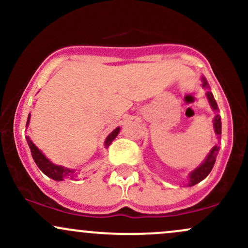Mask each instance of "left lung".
<instances>
[{
	"label": "left lung",
	"mask_w": 248,
	"mask_h": 248,
	"mask_svg": "<svg viewBox=\"0 0 248 248\" xmlns=\"http://www.w3.org/2000/svg\"><path fill=\"white\" fill-rule=\"evenodd\" d=\"M203 87L209 88V85H207V82L204 78H203ZM206 96H207V99H209L211 107L216 110V112H218L217 102H216L215 98H213L212 93L210 92V91H209V92H206ZM213 127H215L216 134H217V135H220V134H221V122H220V116H219L218 114L215 116V119H213ZM218 150H219V148L217 146L213 147L211 149V152H210L209 155H207L206 160L204 161L203 163H202L201 166L197 168V169H195L191 173H190L189 183H187V186H195V184L199 183V182L203 181V179L205 178L210 172H211L212 168H213V166H215V162H216V157H217Z\"/></svg>",
	"instance_id": "1"
}]
</instances>
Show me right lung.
I'll use <instances>...</instances> for the list:
<instances>
[{
  "instance_id": "add662e5",
  "label": "right lung",
  "mask_w": 248,
  "mask_h": 248,
  "mask_svg": "<svg viewBox=\"0 0 248 248\" xmlns=\"http://www.w3.org/2000/svg\"><path fill=\"white\" fill-rule=\"evenodd\" d=\"M29 119H30V114H29V116H28L27 124H29ZM119 132H120V128L119 127L115 128V129L107 136L106 141H105V146L106 147L109 146V144L113 142V140H114L116 136H118ZM27 139H28V144H29V147L31 149V155H32L33 161H35L37 167L42 170V172H44L45 175L49 176L50 178L55 179V181H62V178H64L65 176L73 173V170H70V169H67V168H64L61 166H56V164H53L52 162H50L44 155H43V153L41 152V150H39L38 148H37L35 144L32 143V141L29 140V138H28V136H27Z\"/></svg>"
}]
</instances>
